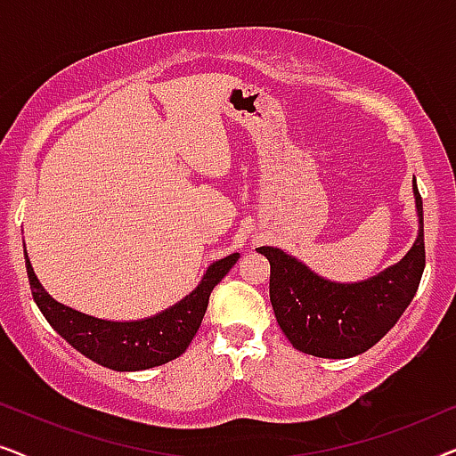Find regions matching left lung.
<instances>
[{
	"mask_svg": "<svg viewBox=\"0 0 456 456\" xmlns=\"http://www.w3.org/2000/svg\"><path fill=\"white\" fill-rule=\"evenodd\" d=\"M419 236L396 265L359 284L328 282L273 247L257 253L270 261V301L276 320L297 351L323 359L365 353L395 328L413 301L426 267L423 201L413 184Z\"/></svg>",
	"mask_w": 456,
	"mask_h": 456,
	"instance_id": "8db88e82",
	"label": "left lung"
}]
</instances>
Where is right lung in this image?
<instances>
[{
  "mask_svg": "<svg viewBox=\"0 0 456 456\" xmlns=\"http://www.w3.org/2000/svg\"><path fill=\"white\" fill-rule=\"evenodd\" d=\"M239 257V253H232L209 265L201 284L164 314L141 322H105L66 307L49 297L37 280L24 251L30 292L49 326L86 359L114 371H141L180 357L201 326L211 290L220 284Z\"/></svg>",
  "mask_w": 456,
  "mask_h": 456,
  "instance_id": "obj_1",
  "label": "right lung"
}]
</instances>
